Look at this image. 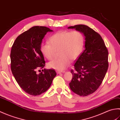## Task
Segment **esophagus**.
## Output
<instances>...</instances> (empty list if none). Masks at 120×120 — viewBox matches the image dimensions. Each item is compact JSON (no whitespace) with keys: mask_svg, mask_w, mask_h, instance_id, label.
Here are the masks:
<instances>
[{"mask_svg":"<svg viewBox=\"0 0 120 120\" xmlns=\"http://www.w3.org/2000/svg\"><path fill=\"white\" fill-rule=\"evenodd\" d=\"M57 73L58 74H60V73H65V71H57Z\"/></svg>","mask_w":120,"mask_h":120,"instance_id":"obj_1","label":"esophagus"}]
</instances>
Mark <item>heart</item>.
Instances as JSON below:
<instances>
[{"instance_id": "obj_1", "label": "heart", "mask_w": 120, "mask_h": 120, "mask_svg": "<svg viewBox=\"0 0 120 120\" xmlns=\"http://www.w3.org/2000/svg\"><path fill=\"white\" fill-rule=\"evenodd\" d=\"M49 43L42 44L40 50L42 55L48 60L54 57L56 50L59 51L60 57L48 63V67L58 71H62L70 64L71 59L75 60L82 52L85 38L79 31H59L53 34Z\"/></svg>"}]
</instances>
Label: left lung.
Returning <instances> with one entry per match:
<instances>
[{"mask_svg": "<svg viewBox=\"0 0 120 120\" xmlns=\"http://www.w3.org/2000/svg\"><path fill=\"white\" fill-rule=\"evenodd\" d=\"M85 37V49L74 64L72 81L69 83L73 92L86 96L97 90L105 77L108 68V52L102 38L93 29L84 25L70 26Z\"/></svg>", "mask_w": 120, "mask_h": 120, "instance_id": "left-lung-1", "label": "left lung"}]
</instances>
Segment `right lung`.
Instances as JSON below:
<instances>
[{"mask_svg": "<svg viewBox=\"0 0 120 120\" xmlns=\"http://www.w3.org/2000/svg\"><path fill=\"white\" fill-rule=\"evenodd\" d=\"M52 31L46 27H32L18 36L12 46V74L21 88L30 95H39L46 91L57 75L53 69L44 68L39 74L36 72L45 66L40 50L42 40L47 32Z\"/></svg>", "mask_w": 120, "mask_h": 120, "instance_id": "1", "label": "right lung"}]
</instances>
